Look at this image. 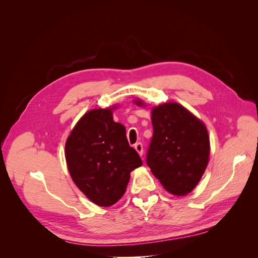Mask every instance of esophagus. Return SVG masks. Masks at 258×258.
<instances>
[{
	"instance_id": "obj_1",
	"label": "esophagus",
	"mask_w": 258,
	"mask_h": 258,
	"mask_svg": "<svg viewBox=\"0 0 258 258\" xmlns=\"http://www.w3.org/2000/svg\"><path fill=\"white\" fill-rule=\"evenodd\" d=\"M135 148H136V151L139 153L140 156L143 155V144H142L141 142L136 143V144H135Z\"/></svg>"
}]
</instances>
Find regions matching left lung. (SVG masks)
<instances>
[{
	"instance_id": "obj_1",
	"label": "left lung",
	"mask_w": 258,
	"mask_h": 258,
	"mask_svg": "<svg viewBox=\"0 0 258 258\" xmlns=\"http://www.w3.org/2000/svg\"><path fill=\"white\" fill-rule=\"evenodd\" d=\"M143 105L142 101H135ZM154 135L146 163L163 188L175 196L190 192L205 173L210 156L208 130L181 104L163 103L152 110Z\"/></svg>"
}]
</instances>
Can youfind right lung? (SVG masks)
Here are the masks:
<instances>
[{
  "label": "right lung",
  "mask_w": 258,
  "mask_h": 258,
  "mask_svg": "<svg viewBox=\"0 0 258 258\" xmlns=\"http://www.w3.org/2000/svg\"><path fill=\"white\" fill-rule=\"evenodd\" d=\"M113 108H96L75 124L66 143L73 182L93 204L110 207L126 191L130 172L142 166L128 143L126 128L113 120Z\"/></svg>",
  "instance_id": "right-lung-1"
}]
</instances>
